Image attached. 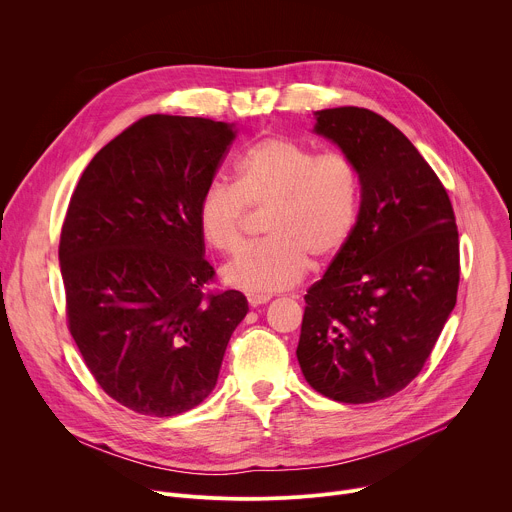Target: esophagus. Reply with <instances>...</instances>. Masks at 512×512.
<instances>
[{
  "instance_id": "esophagus-1",
  "label": "esophagus",
  "mask_w": 512,
  "mask_h": 512,
  "mask_svg": "<svg viewBox=\"0 0 512 512\" xmlns=\"http://www.w3.org/2000/svg\"><path fill=\"white\" fill-rule=\"evenodd\" d=\"M271 300V296H263V294H249L247 296V302H249V306H253V308H257V306H261V304H267Z\"/></svg>"
}]
</instances>
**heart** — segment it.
<instances>
[{
  "label": "heart",
  "mask_w": 512,
  "mask_h": 512,
  "mask_svg": "<svg viewBox=\"0 0 512 512\" xmlns=\"http://www.w3.org/2000/svg\"><path fill=\"white\" fill-rule=\"evenodd\" d=\"M249 205L267 210L265 233L223 271L227 283L247 291H275L298 283L310 259L336 257L350 241L360 206V178L342 152L316 154L304 143L267 137L235 166V186L216 180L198 200V229L216 251L245 247Z\"/></svg>",
  "instance_id": "obj_1"
}]
</instances>
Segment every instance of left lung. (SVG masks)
<instances>
[{"label": "left lung", "instance_id": "obj_1", "mask_svg": "<svg viewBox=\"0 0 512 512\" xmlns=\"http://www.w3.org/2000/svg\"><path fill=\"white\" fill-rule=\"evenodd\" d=\"M360 178V210L346 247L308 294L298 360L312 389L338 403H373L423 369L460 283L450 196L415 145L360 107L316 111Z\"/></svg>", "mask_w": 512, "mask_h": 512}]
</instances>
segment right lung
<instances>
[{"label": "right lung", "mask_w": 512, "mask_h": 512, "mask_svg": "<svg viewBox=\"0 0 512 512\" xmlns=\"http://www.w3.org/2000/svg\"><path fill=\"white\" fill-rule=\"evenodd\" d=\"M235 135L223 121L148 115L72 192L58 247L68 330L99 387L135 413L200 405L247 316L241 291L204 294L214 269L196 216Z\"/></svg>", "instance_id": "obj_1"}]
</instances>
